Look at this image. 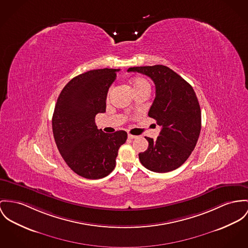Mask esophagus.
<instances>
[{
  "mask_svg": "<svg viewBox=\"0 0 248 248\" xmlns=\"http://www.w3.org/2000/svg\"><path fill=\"white\" fill-rule=\"evenodd\" d=\"M128 139H130V140H133L135 138H137V136H135V135H131V134H128Z\"/></svg>",
  "mask_w": 248,
  "mask_h": 248,
  "instance_id": "1",
  "label": "esophagus"
}]
</instances>
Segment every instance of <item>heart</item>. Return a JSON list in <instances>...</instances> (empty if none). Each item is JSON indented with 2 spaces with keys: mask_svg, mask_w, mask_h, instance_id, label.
Masks as SVG:
<instances>
[{
  "mask_svg": "<svg viewBox=\"0 0 248 248\" xmlns=\"http://www.w3.org/2000/svg\"><path fill=\"white\" fill-rule=\"evenodd\" d=\"M132 86H133L134 92L139 91V90H142V89H147V90L150 89L149 83L147 82L146 79H144L142 77H137V78L133 79ZM110 92H111V89L109 90L108 94L110 93Z\"/></svg>",
  "mask_w": 248,
  "mask_h": 248,
  "instance_id": "obj_1",
  "label": "heart"
}]
</instances>
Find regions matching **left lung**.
Masks as SVG:
<instances>
[{"instance_id": "8db88e82", "label": "left lung", "mask_w": 248, "mask_h": 248, "mask_svg": "<svg viewBox=\"0 0 248 248\" xmlns=\"http://www.w3.org/2000/svg\"><path fill=\"white\" fill-rule=\"evenodd\" d=\"M150 77L155 98L148 116L161 127L159 136L139 154L140 163L150 171L167 172L180 167L190 156L201 130V109L191 85L163 65L129 68Z\"/></svg>"}]
</instances>
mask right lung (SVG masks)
Masks as SVG:
<instances>
[{"instance_id":"right-lung-1","label":"right lung","mask_w":248,"mask_h":248,"mask_svg":"<svg viewBox=\"0 0 248 248\" xmlns=\"http://www.w3.org/2000/svg\"><path fill=\"white\" fill-rule=\"evenodd\" d=\"M119 69H98L73 78L57 98L52 126L57 149L78 175L99 179L116 165L118 150L126 141L124 130L104 133L95 116L106 111L109 87Z\"/></svg>"}]
</instances>
